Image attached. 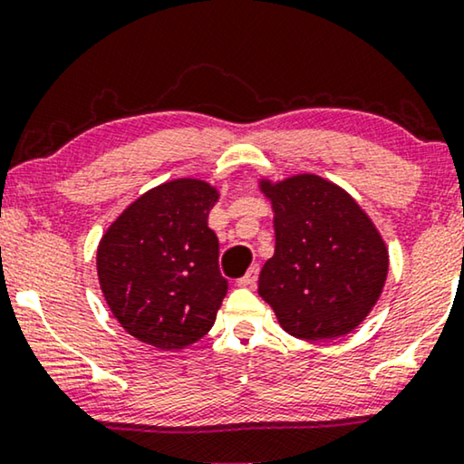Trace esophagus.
I'll list each match as a JSON object with an SVG mask.
<instances>
[{"mask_svg":"<svg viewBox=\"0 0 464 464\" xmlns=\"http://www.w3.org/2000/svg\"><path fill=\"white\" fill-rule=\"evenodd\" d=\"M257 275H259V266H251V268L246 270V275L237 281L238 287H256Z\"/></svg>","mask_w":464,"mask_h":464,"instance_id":"1","label":"esophagus"}]
</instances>
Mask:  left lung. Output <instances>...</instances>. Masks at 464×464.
Returning a JSON list of instances; mask_svg holds the SVG:
<instances>
[{"label": "left lung", "mask_w": 464, "mask_h": 464, "mask_svg": "<svg viewBox=\"0 0 464 464\" xmlns=\"http://www.w3.org/2000/svg\"><path fill=\"white\" fill-rule=\"evenodd\" d=\"M275 211V256L257 294L285 332L332 340L353 332L382 294L389 251L357 202L319 175L259 183Z\"/></svg>", "instance_id": "obj_1"}]
</instances>
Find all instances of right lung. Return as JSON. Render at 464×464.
I'll list each match as a JSON object with an SVG mask.
<instances>
[{"label":"right lung","instance_id":"1","mask_svg":"<svg viewBox=\"0 0 464 464\" xmlns=\"http://www.w3.org/2000/svg\"><path fill=\"white\" fill-rule=\"evenodd\" d=\"M219 194L200 179H175L132 202L101 238V291L120 325L160 351L207 335L226 297L219 240L208 211Z\"/></svg>","mask_w":464,"mask_h":464}]
</instances>
